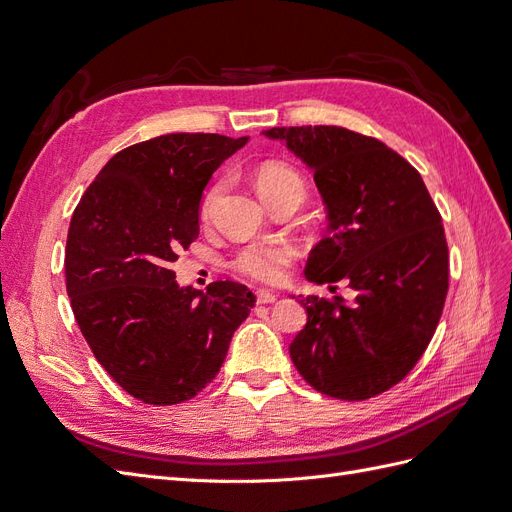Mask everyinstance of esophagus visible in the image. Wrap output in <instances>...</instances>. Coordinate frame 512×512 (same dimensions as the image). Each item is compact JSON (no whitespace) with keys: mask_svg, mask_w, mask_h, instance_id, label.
Masks as SVG:
<instances>
[{"mask_svg":"<svg viewBox=\"0 0 512 512\" xmlns=\"http://www.w3.org/2000/svg\"><path fill=\"white\" fill-rule=\"evenodd\" d=\"M256 301L260 305H269V303L277 301V294L271 292V290H256Z\"/></svg>","mask_w":512,"mask_h":512,"instance_id":"esophagus-1","label":"esophagus"}]
</instances>
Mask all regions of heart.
Returning a JSON list of instances; mask_svg holds the SVG:
<instances>
[{
    "label": "heart",
    "mask_w": 512,
    "mask_h": 512,
    "mask_svg": "<svg viewBox=\"0 0 512 512\" xmlns=\"http://www.w3.org/2000/svg\"><path fill=\"white\" fill-rule=\"evenodd\" d=\"M256 188L258 194L269 203L271 198L286 194V192H305L303 177L292 166L284 162H267L258 168L256 173ZM218 185L209 190L203 200V213H207L213 205L215 196H218ZM297 258V250L290 243L284 241H271V243H250L243 250L237 252L232 258V269L241 275L252 277L256 282L265 284H280L288 267Z\"/></svg>",
    "instance_id": "b5f03b06"
}]
</instances>
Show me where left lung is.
<instances>
[{
	"mask_svg": "<svg viewBox=\"0 0 512 512\" xmlns=\"http://www.w3.org/2000/svg\"><path fill=\"white\" fill-rule=\"evenodd\" d=\"M269 138L314 168L329 235L307 258L316 284L344 280V297H307L290 359L322 395L376 397L404 380L427 350L448 292L440 211L418 170L378 138L339 126L271 128ZM337 286H331L335 292Z\"/></svg>",
	"mask_w": 512,
	"mask_h": 512,
	"instance_id": "1",
	"label": "left lung"
}]
</instances>
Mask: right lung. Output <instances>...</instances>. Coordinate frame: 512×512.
I'll return each instance as SVG.
<instances>
[{
  "label": "right lung",
  "instance_id": "1",
  "mask_svg": "<svg viewBox=\"0 0 512 512\" xmlns=\"http://www.w3.org/2000/svg\"><path fill=\"white\" fill-rule=\"evenodd\" d=\"M247 136L177 132L106 162L72 213L66 290L98 363L151 406L196 397L218 376L256 297L237 282L179 288L170 265L198 237L200 196Z\"/></svg>",
  "mask_w": 512,
  "mask_h": 512
}]
</instances>
